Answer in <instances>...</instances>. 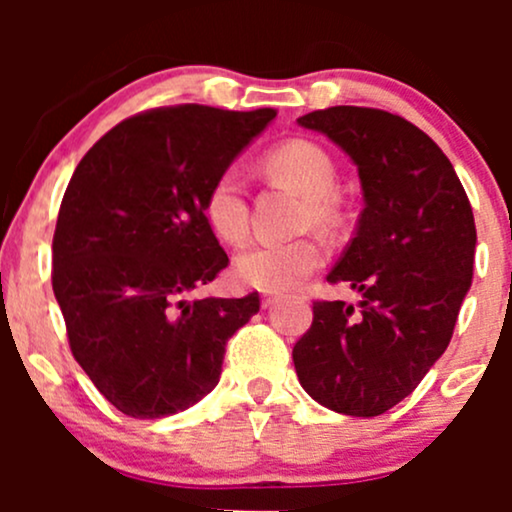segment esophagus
<instances>
[{"label": "esophagus", "instance_id": "34e87169", "mask_svg": "<svg viewBox=\"0 0 512 512\" xmlns=\"http://www.w3.org/2000/svg\"><path fill=\"white\" fill-rule=\"evenodd\" d=\"M279 303V296H272V293H262V308H272V305Z\"/></svg>", "mask_w": 512, "mask_h": 512}]
</instances>
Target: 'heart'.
Listing matches in <instances>:
<instances>
[{
    "label": "heart",
    "mask_w": 512,
    "mask_h": 512,
    "mask_svg": "<svg viewBox=\"0 0 512 512\" xmlns=\"http://www.w3.org/2000/svg\"><path fill=\"white\" fill-rule=\"evenodd\" d=\"M264 166L308 197L305 221H334L337 168L322 146L308 139H291L269 151ZM204 214L216 236L226 243H240L248 236V197H245L243 178L236 170H223L216 175L204 197ZM320 262L322 245L315 238L255 240L238 252L233 272L238 281L260 291H286L313 272Z\"/></svg>",
    "instance_id": "1"
}]
</instances>
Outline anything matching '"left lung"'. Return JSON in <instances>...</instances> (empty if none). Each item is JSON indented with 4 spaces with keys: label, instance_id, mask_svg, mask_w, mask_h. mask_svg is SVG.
<instances>
[{
    "label": "left lung",
    "instance_id": "obj_1",
    "mask_svg": "<svg viewBox=\"0 0 512 512\" xmlns=\"http://www.w3.org/2000/svg\"><path fill=\"white\" fill-rule=\"evenodd\" d=\"M298 125L330 137L358 168L363 211L327 281L361 293V310L315 301L293 366L322 407L385 414L448 349L472 286V207L448 156L404 117L334 105Z\"/></svg>",
    "mask_w": 512,
    "mask_h": 512
}]
</instances>
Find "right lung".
Returning a JSON list of instances; mask_svg holds the SVG:
<instances>
[{
	"label": "right lung",
	"instance_id": "add662e5",
	"mask_svg": "<svg viewBox=\"0 0 512 512\" xmlns=\"http://www.w3.org/2000/svg\"><path fill=\"white\" fill-rule=\"evenodd\" d=\"M276 110L175 105L127 117L88 149L52 238V291L69 346L134 419L178 414L219 383L226 342L260 296L199 298L228 255L204 197Z\"/></svg>",
	"mask_w": 512,
	"mask_h": 512
}]
</instances>
